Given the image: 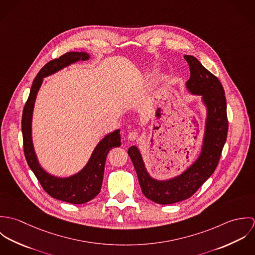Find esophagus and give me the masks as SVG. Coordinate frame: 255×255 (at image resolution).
<instances>
[{
  "label": "esophagus",
  "mask_w": 255,
  "mask_h": 255,
  "mask_svg": "<svg viewBox=\"0 0 255 255\" xmlns=\"http://www.w3.org/2000/svg\"><path fill=\"white\" fill-rule=\"evenodd\" d=\"M128 138L129 140H131V141H134V140H136V139L138 138V133L135 132V131H131V132L128 133Z\"/></svg>",
  "instance_id": "1"
}]
</instances>
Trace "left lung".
I'll use <instances>...</instances> for the list:
<instances>
[{
    "label": "left lung",
    "instance_id": "obj_1",
    "mask_svg": "<svg viewBox=\"0 0 255 255\" xmlns=\"http://www.w3.org/2000/svg\"><path fill=\"white\" fill-rule=\"evenodd\" d=\"M190 77L185 85L194 95H200L207 109L205 131L198 158L180 176L166 181L153 179L136 146L128 148V155L146 197L158 204H173L189 198L214 173L228 134L227 103L218 78L206 70L193 56H184Z\"/></svg>",
    "mask_w": 255,
    "mask_h": 255
}]
</instances>
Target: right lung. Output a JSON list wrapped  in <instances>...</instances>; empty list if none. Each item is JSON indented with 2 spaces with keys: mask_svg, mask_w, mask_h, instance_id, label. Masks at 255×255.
Masks as SVG:
<instances>
[{
  "mask_svg": "<svg viewBox=\"0 0 255 255\" xmlns=\"http://www.w3.org/2000/svg\"><path fill=\"white\" fill-rule=\"evenodd\" d=\"M85 52H69L58 59L47 63L38 73L33 80L28 99L25 103L21 129L23 136L24 156L29 168L32 170L43 189L52 197L73 203L82 204L93 199L101 190L106 157L111 148L121 146L120 129L107 134L95 147L85 167L77 174L68 178H58L47 173L39 164L32 142V115L37 93L43 82V78L57 73L58 71L78 61L89 59Z\"/></svg>",
  "mask_w": 255,
  "mask_h": 255,
  "instance_id": "add662e5",
  "label": "right lung"
}]
</instances>
